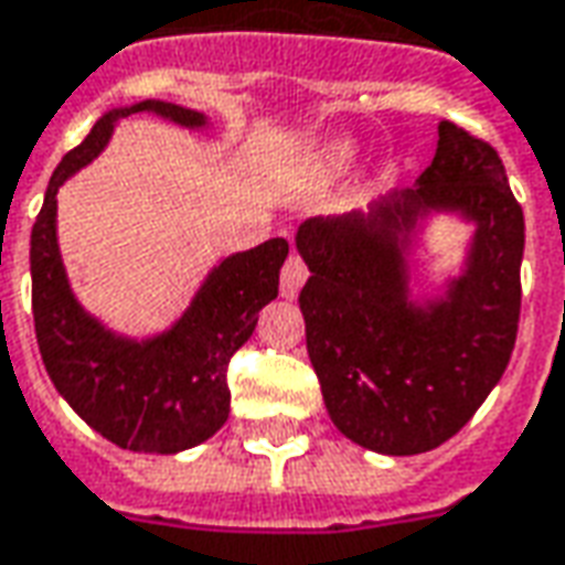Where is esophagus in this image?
Segmentation results:
<instances>
[{"label":"esophagus","mask_w":565,"mask_h":565,"mask_svg":"<svg viewBox=\"0 0 565 565\" xmlns=\"http://www.w3.org/2000/svg\"><path fill=\"white\" fill-rule=\"evenodd\" d=\"M305 282H307L305 258H301L298 252H291L289 260L282 264V276H279V291H282V298H295Z\"/></svg>","instance_id":"esophagus-1"}]
</instances>
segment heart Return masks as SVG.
I'll list each match as a JSON object with an SVG mask.
<instances>
[{
    "label": "heart",
    "instance_id": "b5f03b06",
    "mask_svg": "<svg viewBox=\"0 0 565 565\" xmlns=\"http://www.w3.org/2000/svg\"><path fill=\"white\" fill-rule=\"evenodd\" d=\"M356 157V150H353V143L350 141H332L326 143L317 150V157H313V174H320V178H334V174H341V171L348 169L350 162Z\"/></svg>",
    "mask_w": 565,
    "mask_h": 565
}]
</instances>
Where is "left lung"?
I'll return each mask as SVG.
<instances>
[{
	"label": "left lung",
	"mask_w": 565,
	"mask_h": 565,
	"mask_svg": "<svg viewBox=\"0 0 565 565\" xmlns=\"http://www.w3.org/2000/svg\"><path fill=\"white\" fill-rule=\"evenodd\" d=\"M424 211L475 221L469 270L443 302L407 301L405 245ZM307 353L334 427L363 449L418 455L455 437L511 363L520 322L523 209L492 143L449 119L415 190L369 215L298 227Z\"/></svg>",
	"instance_id": "1"
}]
</instances>
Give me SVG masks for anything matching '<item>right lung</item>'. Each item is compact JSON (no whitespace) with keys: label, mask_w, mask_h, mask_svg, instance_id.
Segmentation results:
<instances>
[{"label":"right lung","mask_w":565,"mask_h":565,"mask_svg":"<svg viewBox=\"0 0 565 565\" xmlns=\"http://www.w3.org/2000/svg\"><path fill=\"white\" fill-rule=\"evenodd\" d=\"M141 110L186 128L205 126L196 110L141 100L100 116L88 138L61 159L30 233L33 326L49 379L82 422L131 452L174 455L205 443L227 422V365L255 332L260 307L276 298L289 243L276 236L221 260L184 317L150 341L119 338L88 317L70 291L57 252V186L104 150L116 119Z\"/></svg>","instance_id":"1"}]
</instances>
